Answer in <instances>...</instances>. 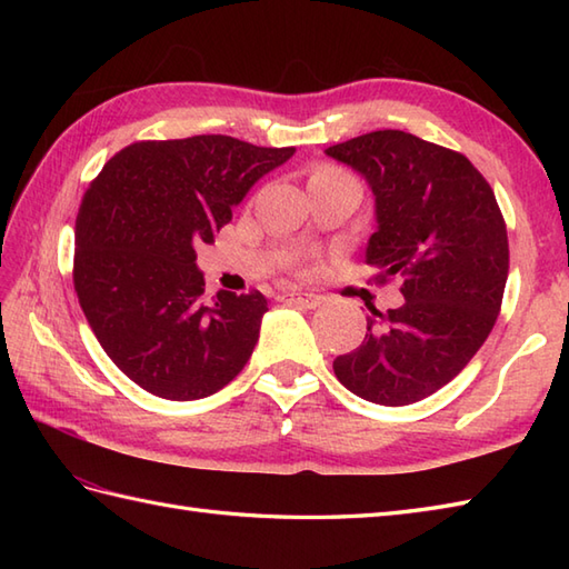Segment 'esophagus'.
Wrapping results in <instances>:
<instances>
[{"label":"esophagus","instance_id":"obj_1","mask_svg":"<svg viewBox=\"0 0 569 569\" xmlns=\"http://www.w3.org/2000/svg\"><path fill=\"white\" fill-rule=\"evenodd\" d=\"M283 300L286 303H293L298 308H308V310H316L322 303V298L316 293H286Z\"/></svg>","mask_w":569,"mask_h":569}]
</instances>
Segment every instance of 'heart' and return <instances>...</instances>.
<instances>
[{"label": "heart", "mask_w": 569, "mask_h": 569, "mask_svg": "<svg viewBox=\"0 0 569 569\" xmlns=\"http://www.w3.org/2000/svg\"><path fill=\"white\" fill-rule=\"evenodd\" d=\"M310 180H352V178L342 171H337V168H320V171H316V176Z\"/></svg>", "instance_id": "1"}]
</instances>
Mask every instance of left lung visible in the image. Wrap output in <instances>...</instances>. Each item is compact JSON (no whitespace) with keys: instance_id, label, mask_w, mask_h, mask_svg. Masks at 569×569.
Instances as JSON below:
<instances>
[{"instance_id":"8db88e82","label":"left lung","mask_w":569,"mask_h":569,"mask_svg":"<svg viewBox=\"0 0 569 569\" xmlns=\"http://www.w3.org/2000/svg\"><path fill=\"white\" fill-rule=\"evenodd\" d=\"M373 196L365 261L403 276L401 308L371 310L367 337L332 361L359 398L408 406L452 381L497 322L509 237L493 190L462 153L398 129L325 149Z\"/></svg>"}]
</instances>
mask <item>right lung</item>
<instances>
[{"instance_id":"obj_1","label":"right lung","mask_w":569,"mask_h":569,"mask_svg":"<svg viewBox=\"0 0 569 569\" xmlns=\"http://www.w3.org/2000/svg\"><path fill=\"white\" fill-rule=\"evenodd\" d=\"M296 153L222 134L139 141L92 180L76 220V293L98 342L143 391L198 401L259 342L266 298L204 303L196 247L210 244L257 180Z\"/></svg>"}]
</instances>
